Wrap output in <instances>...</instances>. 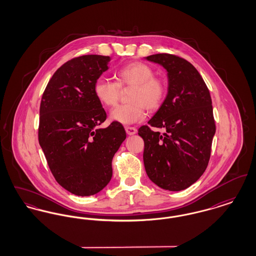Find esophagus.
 <instances>
[{"label":"esophagus","instance_id":"1","mask_svg":"<svg viewBox=\"0 0 256 256\" xmlns=\"http://www.w3.org/2000/svg\"><path fill=\"white\" fill-rule=\"evenodd\" d=\"M124 128H126V132L128 135H134L137 132V130L134 126H126Z\"/></svg>","mask_w":256,"mask_h":256}]
</instances>
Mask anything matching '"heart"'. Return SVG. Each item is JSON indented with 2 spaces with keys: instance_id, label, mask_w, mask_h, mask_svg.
I'll return each instance as SVG.
<instances>
[{
  "instance_id": "heart-1",
  "label": "heart",
  "mask_w": 256,
  "mask_h": 256,
  "mask_svg": "<svg viewBox=\"0 0 256 256\" xmlns=\"http://www.w3.org/2000/svg\"><path fill=\"white\" fill-rule=\"evenodd\" d=\"M156 74L150 66L143 62L128 63L115 73L117 82L106 78H98L93 86V91L98 102L106 106H115L121 95V87H134L130 98V104L115 108L110 112V118L122 124L141 122L146 116V110L156 111L164 102L167 87L154 78Z\"/></svg>"
}]
</instances>
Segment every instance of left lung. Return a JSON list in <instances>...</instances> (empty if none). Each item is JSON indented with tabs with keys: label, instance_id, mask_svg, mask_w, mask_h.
Wrapping results in <instances>:
<instances>
[{
	"label": "left lung",
	"instance_id": "8db88e82",
	"mask_svg": "<svg viewBox=\"0 0 256 256\" xmlns=\"http://www.w3.org/2000/svg\"><path fill=\"white\" fill-rule=\"evenodd\" d=\"M145 60L161 65L167 72L168 92L161 106L139 128L143 138L145 170L148 178L169 191H182L204 172L216 132L212 100L202 76L187 60L169 54Z\"/></svg>",
	"mask_w": 256,
	"mask_h": 256
}]
</instances>
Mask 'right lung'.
I'll return each instance as SVG.
<instances>
[{
	"label": "right lung",
	"mask_w": 256,
	"mask_h": 256,
	"mask_svg": "<svg viewBox=\"0 0 256 256\" xmlns=\"http://www.w3.org/2000/svg\"><path fill=\"white\" fill-rule=\"evenodd\" d=\"M110 60L88 54L67 61L41 100L39 145L56 180L74 195H95L108 184L112 159L126 137L122 124L98 128L106 113L93 86Z\"/></svg>",
	"instance_id": "obj_1"
}]
</instances>
